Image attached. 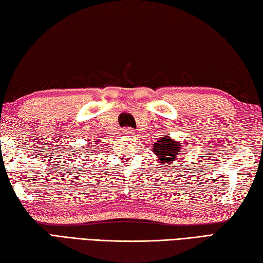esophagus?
Wrapping results in <instances>:
<instances>
[{
	"label": "esophagus",
	"mask_w": 263,
	"mask_h": 263,
	"mask_svg": "<svg viewBox=\"0 0 263 263\" xmlns=\"http://www.w3.org/2000/svg\"><path fill=\"white\" fill-rule=\"evenodd\" d=\"M122 132H123L124 136H132L133 135V130L131 127H124Z\"/></svg>",
	"instance_id": "obj_1"
}]
</instances>
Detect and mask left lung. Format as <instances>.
I'll return each instance as SVG.
<instances>
[{"label":"left lung","instance_id":"1","mask_svg":"<svg viewBox=\"0 0 263 263\" xmlns=\"http://www.w3.org/2000/svg\"><path fill=\"white\" fill-rule=\"evenodd\" d=\"M180 141L171 139V137H161V139L155 141L153 144V152L157 155L158 160L163 164H169L176 161L181 151ZM162 164V166H163Z\"/></svg>","mask_w":263,"mask_h":263}]
</instances>
